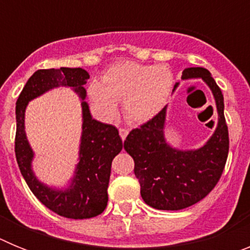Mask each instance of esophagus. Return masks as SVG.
<instances>
[{
  "label": "esophagus",
  "mask_w": 250,
  "mask_h": 250,
  "mask_svg": "<svg viewBox=\"0 0 250 250\" xmlns=\"http://www.w3.org/2000/svg\"><path fill=\"white\" fill-rule=\"evenodd\" d=\"M119 134H120L121 139H123V140H125V138L127 136V130L124 129V127H120V129H119Z\"/></svg>",
  "instance_id": "esophagus-1"
}]
</instances>
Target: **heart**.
I'll return each mask as SVG.
<instances>
[{"label": "heart", "mask_w": 250, "mask_h": 250, "mask_svg": "<svg viewBox=\"0 0 250 250\" xmlns=\"http://www.w3.org/2000/svg\"><path fill=\"white\" fill-rule=\"evenodd\" d=\"M173 86L174 75L167 66L121 61L110 66L101 81L90 83L89 96L104 120L114 118L118 101H123L124 118L131 124H143L161 111Z\"/></svg>", "instance_id": "b5f03b06"}]
</instances>
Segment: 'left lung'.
<instances>
[{
	"instance_id": "1",
	"label": "left lung",
	"mask_w": 250,
	"mask_h": 250,
	"mask_svg": "<svg viewBox=\"0 0 250 250\" xmlns=\"http://www.w3.org/2000/svg\"><path fill=\"white\" fill-rule=\"evenodd\" d=\"M182 77H202L213 91L219 120L210 140L194 151L171 149L163 132L164 107L156 116L132 129L124 143V149L135 163L134 173L140 183L141 198L159 210H180L204 199L219 182L228 159L229 132L222 90L207 68H185Z\"/></svg>"
}]
</instances>
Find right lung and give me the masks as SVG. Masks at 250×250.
<instances>
[{"label": "right lung", "instance_id": "obj_1", "mask_svg": "<svg viewBox=\"0 0 250 250\" xmlns=\"http://www.w3.org/2000/svg\"><path fill=\"white\" fill-rule=\"evenodd\" d=\"M89 79L87 71L80 67L37 70L28 79L16 103L15 152L22 176L40 202L54 213L68 219H89L105 210L109 199L107 187L112 159L123 149L118 129L92 119L89 106L83 101V138L76 176L68 190L55 191L37 182L31 170L34 154L26 140L23 119L28 101L56 86H70L85 99L83 85Z\"/></svg>", "mask_w": 250, "mask_h": 250}]
</instances>
